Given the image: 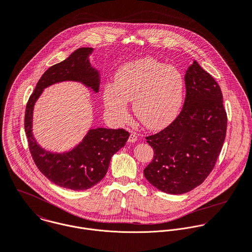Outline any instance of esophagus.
Listing matches in <instances>:
<instances>
[{"mask_svg": "<svg viewBox=\"0 0 252 252\" xmlns=\"http://www.w3.org/2000/svg\"><path fill=\"white\" fill-rule=\"evenodd\" d=\"M137 141H138L137 135H136L135 133H131V134H130V137H129V139H128V142H129V143H135V142H137Z\"/></svg>", "mask_w": 252, "mask_h": 252, "instance_id": "obj_1", "label": "esophagus"}]
</instances>
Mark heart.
<instances>
[{"label": "heart", "mask_w": 252, "mask_h": 252, "mask_svg": "<svg viewBox=\"0 0 252 252\" xmlns=\"http://www.w3.org/2000/svg\"><path fill=\"white\" fill-rule=\"evenodd\" d=\"M186 82L180 70L153 58H143L121 65L114 84L103 89V101L117 122L128 117V101L133 100L137 118L149 129L158 130L178 115L185 96Z\"/></svg>", "instance_id": "heart-1"}]
</instances>
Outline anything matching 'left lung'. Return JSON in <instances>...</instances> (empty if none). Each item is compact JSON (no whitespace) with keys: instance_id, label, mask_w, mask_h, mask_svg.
<instances>
[{"instance_id":"8db88e82","label":"left lung","mask_w":252,"mask_h":252,"mask_svg":"<svg viewBox=\"0 0 252 252\" xmlns=\"http://www.w3.org/2000/svg\"><path fill=\"white\" fill-rule=\"evenodd\" d=\"M186 98L178 117L159 133L147 137L154 149L146 179L170 194L199 186L210 174L222 150L227 113L220 86L193 61L186 71Z\"/></svg>"}]
</instances>
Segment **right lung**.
I'll return each mask as SVG.
<instances>
[{"label": "right lung", "instance_id": "obj_1", "mask_svg": "<svg viewBox=\"0 0 252 252\" xmlns=\"http://www.w3.org/2000/svg\"><path fill=\"white\" fill-rule=\"evenodd\" d=\"M93 48H79L63 62L51 66L40 78L26 105L24 127L29 150L38 169L54 184L72 190H84L105 176L114 154L122 149L130 134L124 129L91 127L82 141L69 151L56 153L43 149L33 135L34 105L49 86L74 81L98 92L99 70L90 63Z\"/></svg>", "mask_w": 252, "mask_h": 252}]
</instances>
